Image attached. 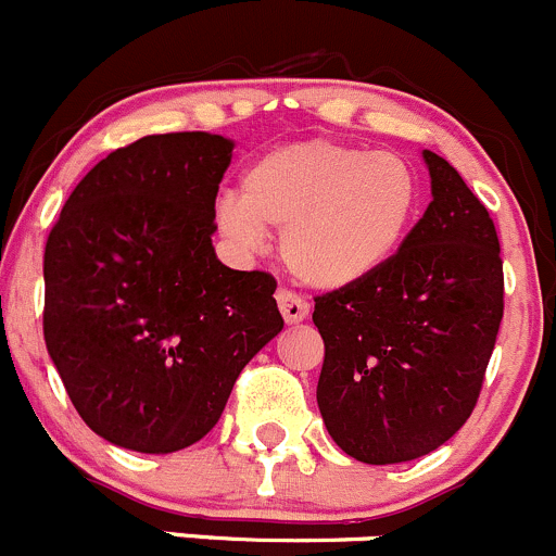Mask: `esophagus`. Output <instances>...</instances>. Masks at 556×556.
<instances>
[{
	"label": "esophagus",
	"instance_id": "obj_1",
	"mask_svg": "<svg viewBox=\"0 0 556 556\" xmlns=\"http://www.w3.org/2000/svg\"><path fill=\"white\" fill-rule=\"evenodd\" d=\"M277 304H279V312H282L285 323H290V325L301 323V319H306V314H309V304H306V301L301 299L295 290L279 288L277 290Z\"/></svg>",
	"mask_w": 556,
	"mask_h": 556
}]
</instances>
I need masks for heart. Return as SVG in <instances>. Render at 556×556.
Instances as JSON below:
<instances>
[{
    "instance_id": "obj_1",
    "label": "heart",
    "mask_w": 556,
    "mask_h": 556,
    "mask_svg": "<svg viewBox=\"0 0 556 556\" xmlns=\"http://www.w3.org/2000/svg\"><path fill=\"white\" fill-rule=\"evenodd\" d=\"M419 179L406 159L333 139L279 144L242 174V195H223L215 220L242 250H261L266 228L295 279L339 290L371 277L406 239Z\"/></svg>"
}]
</instances>
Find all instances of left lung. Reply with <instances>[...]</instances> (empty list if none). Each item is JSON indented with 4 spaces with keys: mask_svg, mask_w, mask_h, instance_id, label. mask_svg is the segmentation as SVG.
I'll use <instances>...</instances> for the list:
<instances>
[{
    "mask_svg": "<svg viewBox=\"0 0 556 556\" xmlns=\"http://www.w3.org/2000/svg\"><path fill=\"white\" fill-rule=\"evenodd\" d=\"M425 161L433 201L395 255L314 299L319 414L368 465L422 457L468 422L503 319L495 223L454 166L430 150Z\"/></svg>",
    "mask_w": 556,
    "mask_h": 556,
    "instance_id": "8db88e82",
    "label": "left lung"
}]
</instances>
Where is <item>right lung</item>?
<instances>
[{
  "label": "right lung",
  "instance_id": "add662e5",
  "mask_svg": "<svg viewBox=\"0 0 556 556\" xmlns=\"http://www.w3.org/2000/svg\"><path fill=\"white\" fill-rule=\"evenodd\" d=\"M231 139L142 137L77 182L45 244L42 333L72 406L110 444L185 450L282 330L277 279L212 247Z\"/></svg>",
  "mask_w": 556,
  "mask_h": 556
}]
</instances>
